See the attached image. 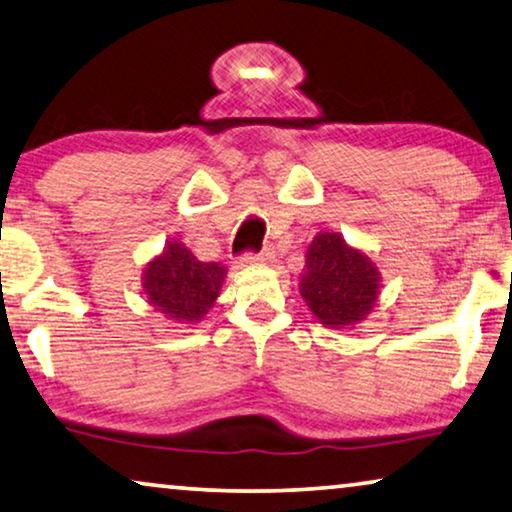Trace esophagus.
I'll use <instances>...</instances> for the list:
<instances>
[{
    "mask_svg": "<svg viewBox=\"0 0 512 512\" xmlns=\"http://www.w3.org/2000/svg\"><path fill=\"white\" fill-rule=\"evenodd\" d=\"M271 248H264V250H259V253H246V262H269L271 259Z\"/></svg>",
    "mask_w": 512,
    "mask_h": 512,
    "instance_id": "esophagus-1",
    "label": "esophagus"
}]
</instances>
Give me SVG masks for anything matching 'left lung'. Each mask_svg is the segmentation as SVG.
<instances>
[{"label":"left lung","mask_w":512,"mask_h":512,"mask_svg":"<svg viewBox=\"0 0 512 512\" xmlns=\"http://www.w3.org/2000/svg\"><path fill=\"white\" fill-rule=\"evenodd\" d=\"M379 294V273L340 234H317L305 255L301 296L326 326L342 329L365 319Z\"/></svg>","instance_id":"obj_1"}]
</instances>
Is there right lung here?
Here are the masks:
<instances>
[{
    "label": "right lung",
    "instance_id": "1",
    "mask_svg": "<svg viewBox=\"0 0 512 512\" xmlns=\"http://www.w3.org/2000/svg\"><path fill=\"white\" fill-rule=\"evenodd\" d=\"M225 273V266L200 262L183 243H167L165 253L144 269V292L167 317L200 322L218 299Z\"/></svg>",
    "mask_w": 512,
    "mask_h": 512
}]
</instances>
